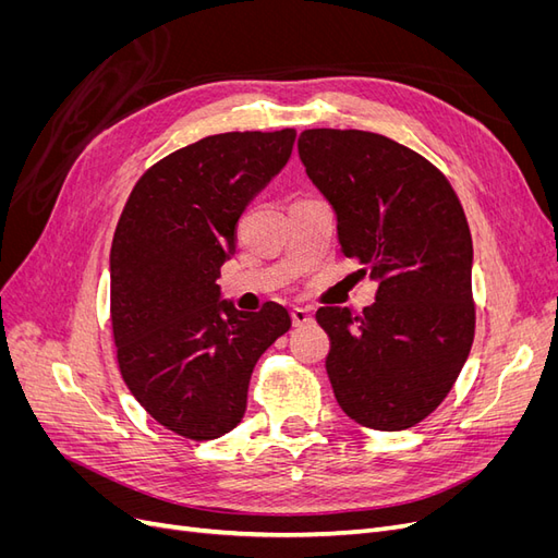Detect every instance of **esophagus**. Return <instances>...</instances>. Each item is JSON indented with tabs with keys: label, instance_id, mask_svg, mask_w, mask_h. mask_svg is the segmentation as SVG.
Instances as JSON below:
<instances>
[{
	"label": "esophagus",
	"instance_id": "esophagus-1",
	"mask_svg": "<svg viewBox=\"0 0 558 558\" xmlns=\"http://www.w3.org/2000/svg\"><path fill=\"white\" fill-rule=\"evenodd\" d=\"M291 318H293V326L310 324V320H312V310H307V307H293L291 310Z\"/></svg>",
	"mask_w": 558,
	"mask_h": 558
}]
</instances>
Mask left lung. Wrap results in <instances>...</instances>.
<instances>
[{
	"instance_id": "8db88e82",
	"label": "left lung",
	"mask_w": 558,
	"mask_h": 558,
	"mask_svg": "<svg viewBox=\"0 0 558 558\" xmlns=\"http://www.w3.org/2000/svg\"><path fill=\"white\" fill-rule=\"evenodd\" d=\"M298 154L337 216L342 253L377 281L363 314L316 312L335 398L361 426L412 428L447 398L475 337L461 202L435 165L384 134L305 130Z\"/></svg>"
}]
</instances>
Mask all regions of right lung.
Returning a JSON list of instances; mask_svg holds the SVG:
<instances>
[{
  "instance_id": "right-lung-1",
  "label": "right lung",
  "mask_w": 558,
  "mask_h": 558,
  "mask_svg": "<svg viewBox=\"0 0 558 558\" xmlns=\"http://www.w3.org/2000/svg\"><path fill=\"white\" fill-rule=\"evenodd\" d=\"M295 130L211 134L134 185L111 244V326L121 375L158 424L189 440L230 433L258 359L291 328L277 302L221 300L234 228L289 162Z\"/></svg>"
}]
</instances>
